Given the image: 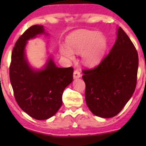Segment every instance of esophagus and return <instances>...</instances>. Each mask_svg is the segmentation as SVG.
<instances>
[{"label": "esophagus", "mask_w": 146, "mask_h": 146, "mask_svg": "<svg viewBox=\"0 0 146 146\" xmlns=\"http://www.w3.org/2000/svg\"><path fill=\"white\" fill-rule=\"evenodd\" d=\"M80 76H81L80 73V72L78 70H74V74H73L74 79L79 78H80Z\"/></svg>", "instance_id": "obj_1"}]
</instances>
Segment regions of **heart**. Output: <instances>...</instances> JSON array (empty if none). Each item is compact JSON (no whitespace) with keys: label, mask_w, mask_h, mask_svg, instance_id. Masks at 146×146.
Listing matches in <instances>:
<instances>
[{"label":"heart","mask_w":146,"mask_h":146,"mask_svg":"<svg viewBox=\"0 0 146 146\" xmlns=\"http://www.w3.org/2000/svg\"><path fill=\"white\" fill-rule=\"evenodd\" d=\"M66 45H61L60 52L68 59L74 58V53L82 52V60L85 64L93 66L102 60L107 47L104 36L96 31L78 30L73 32L67 38Z\"/></svg>","instance_id":"heart-1"}]
</instances>
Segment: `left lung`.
<instances>
[{
  "label": "left lung",
  "instance_id": "1",
  "mask_svg": "<svg viewBox=\"0 0 146 146\" xmlns=\"http://www.w3.org/2000/svg\"><path fill=\"white\" fill-rule=\"evenodd\" d=\"M110 53L98 66L84 70L86 102L95 115L110 118L120 112L134 92L138 54L121 27Z\"/></svg>",
  "mask_w": 146,
  "mask_h": 146
}]
</instances>
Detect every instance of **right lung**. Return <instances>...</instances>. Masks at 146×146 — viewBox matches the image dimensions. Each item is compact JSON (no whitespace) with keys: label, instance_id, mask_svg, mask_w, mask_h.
<instances>
[{"label":"right lung","instance_id":"add662e5","mask_svg":"<svg viewBox=\"0 0 146 146\" xmlns=\"http://www.w3.org/2000/svg\"><path fill=\"white\" fill-rule=\"evenodd\" d=\"M41 35H48L43 26L34 25L21 36L13 50L9 72L18 105L38 120L50 118L60 108L63 92L72 82L74 71L72 67H57L51 56L42 68L30 65L25 51L28 40Z\"/></svg>","mask_w":146,"mask_h":146}]
</instances>
